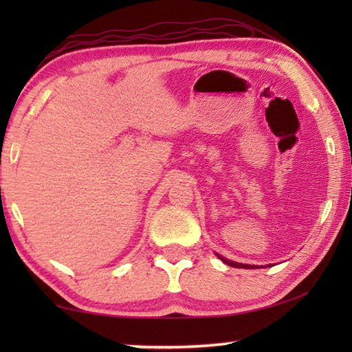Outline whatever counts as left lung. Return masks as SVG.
I'll use <instances>...</instances> for the list:
<instances>
[{
  "label": "left lung",
  "instance_id": "1",
  "mask_svg": "<svg viewBox=\"0 0 352 352\" xmlns=\"http://www.w3.org/2000/svg\"><path fill=\"white\" fill-rule=\"evenodd\" d=\"M217 254V253H216ZM217 258L222 261V262H225L226 265H231V267H237V269H258V265H250V264H241V262H234V261H230V259H226V258H223V256H220V254H217Z\"/></svg>",
  "mask_w": 352,
  "mask_h": 352
}]
</instances>
